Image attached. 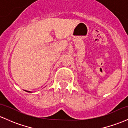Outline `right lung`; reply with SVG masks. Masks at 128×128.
Here are the masks:
<instances>
[{"instance_id":"obj_1","label":"right lung","mask_w":128,"mask_h":128,"mask_svg":"<svg viewBox=\"0 0 128 128\" xmlns=\"http://www.w3.org/2000/svg\"><path fill=\"white\" fill-rule=\"evenodd\" d=\"M24 91L25 92H28V93H31V92H30V91H28V90H24Z\"/></svg>"}]
</instances>
